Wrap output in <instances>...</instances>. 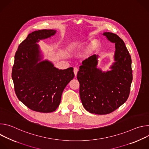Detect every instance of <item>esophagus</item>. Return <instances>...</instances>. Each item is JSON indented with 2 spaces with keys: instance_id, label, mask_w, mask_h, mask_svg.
Returning a JSON list of instances; mask_svg holds the SVG:
<instances>
[{
  "instance_id": "esophagus-1",
  "label": "esophagus",
  "mask_w": 149,
  "mask_h": 149,
  "mask_svg": "<svg viewBox=\"0 0 149 149\" xmlns=\"http://www.w3.org/2000/svg\"><path fill=\"white\" fill-rule=\"evenodd\" d=\"M78 71V68H77V67H74V74H75V76H77Z\"/></svg>"
}]
</instances>
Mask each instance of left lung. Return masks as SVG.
I'll list each match as a JSON object with an SVG mask.
<instances>
[{
	"mask_svg": "<svg viewBox=\"0 0 149 149\" xmlns=\"http://www.w3.org/2000/svg\"><path fill=\"white\" fill-rule=\"evenodd\" d=\"M103 35L115 43L111 70L98 68V55H94L82 61L77 74L82 105L90 113L100 115L112 113L127 101L133 80L131 56L124 41L111 32Z\"/></svg>",
	"mask_w": 149,
	"mask_h": 149,
	"instance_id": "left-lung-1",
	"label": "left lung"
}]
</instances>
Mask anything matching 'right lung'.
I'll return each mask as SVG.
<instances>
[{"label": "right lung", "instance_id": "obj_1", "mask_svg": "<svg viewBox=\"0 0 149 149\" xmlns=\"http://www.w3.org/2000/svg\"><path fill=\"white\" fill-rule=\"evenodd\" d=\"M56 32L53 29L32 32L19 45L15 55L12 78L16 95L35 111H55L63 90L74 77L72 67L59 70L49 61H40L39 46L36 43L54 35Z\"/></svg>", "mask_w": 149, "mask_h": 149}]
</instances>
